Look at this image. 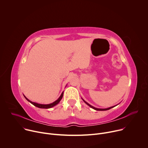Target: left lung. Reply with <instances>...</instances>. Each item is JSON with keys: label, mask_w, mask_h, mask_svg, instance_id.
<instances>
[{"label": "left lung", "mask_w": 148, "mask_h": 148, "mask_svg": "<svg viewBox=\"0 0 148 148\" xmlns=\"http://www.w3.org/2000/svg\"><path fill=\"white\" fill-rule=\"evenodd\" d=\"M82 100L84 101V102H85L87 105H88L89 107H90L91 108H93L94 110H97V111H107V110H110L111 108H114V107H115V106H113V107H110V108H105V109H101V108H95V107H94L93 106H92V105H91L90 104H89L88 102H87L86 101H84L83 99H82Z\"/></svg>", "instance_id": "left-lung-1"}]
</instances>
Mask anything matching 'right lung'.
I'll return each instance as SVG.
<instances>
[{
	"mask_svg": "<svg viewBox=\"0 0 148 148\" xmlns=\"http://www.w3.org/2000/svg\"><path fill=\"white\" fill-rule=\"evenodd\" d=\"M63 93H64V91H63V92L61 93L60 97L56 101H54V102H53V103H50V104H41V103H36V102H32V101H30V100H29V99H27L25 95H24V97H25V98H26L29 102H30L31 103H32L33 105H34L35 107H38V108H40L48 109V108H51V107H54L55 105H56L57 104H58V103L60 102V101H61V99L62 98Z\"/></svg>",
	"mask_w": 148,
	"mask_h": 148,
	"instance_id": "1",
	"label": "right lung"
}]
</instances>
